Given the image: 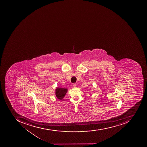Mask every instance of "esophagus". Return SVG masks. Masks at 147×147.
Returning <instances> with one entry per match:
<instances>
[{"instance_id":"esophagus-1","label":"esophagus","mask_w":147,"mask_h":147,"mask_svg":"<svg viewBox=\"0 0 147 147\" xmlns=\"http://www.w3.org/2000/svg\"><path fill=\"white\" fill-rule=\"evenodd\" d=\"M72 86H73V87L75 88L77 86H76V84H72Z\"/></svg>"}]
</instances>
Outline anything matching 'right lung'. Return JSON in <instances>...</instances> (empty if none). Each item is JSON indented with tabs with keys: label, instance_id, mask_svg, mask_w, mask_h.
I'll use <instances>...</instances> for the list:
<instances>
[{
	"label": "right lung",
	"instance_id": "1",
	"mask_svg": "<svg viewBox=\"0 0 147 147\" xmlns=\"http://www.w3.org/2000/svg\"><path fill=\"white\" fill-rule=\"evenodd\" d=\"M68 91V89L63 88L57 87L55 89V96L57 99L62 100Z\"/></svg>",
	"mask_w": 147,
	"mask_h": 147
}]
</instances>
